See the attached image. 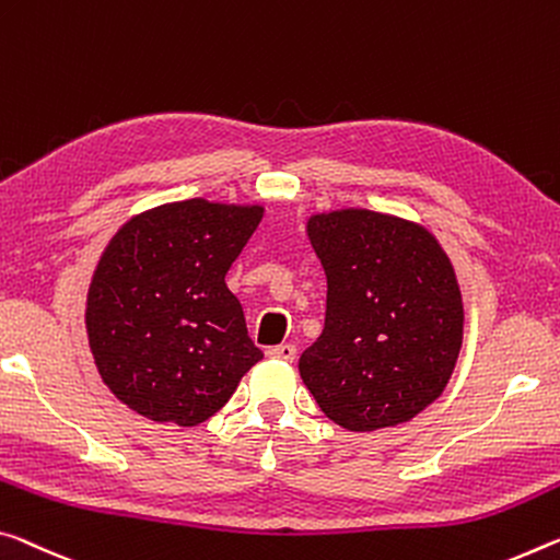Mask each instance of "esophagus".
<instances>
[{"label":"esophagus","instance_id":"obj_1","mask_svg":"<svg viewBox=\"0 0 560 560\" xmlns=\"http://www.w3.org/2000/svg\"><path fill=\"white\" fill-rule=\"evenodd\" d=\"M269 357H271V359H279V361H294V359H296V346H294V343L271 346Z\"/></svg>","mask_w":560,"mask_h":560}]
</instances>
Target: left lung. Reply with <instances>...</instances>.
I'll list each match as a JSON object with an SVG mask.
<instances>
[{
	"label": "left lung",
	"instance_id": "obj_1",
	"mask_svg": "<svg viewBox=\"0 0 560 560\" xmlns=\"http://www.w3.org/2000/svg\"><path fill=\"white\" fill-rule=\"evenodd\" d=\"M306 234L326 271L324 331L299 359L306 388L346 431L411 421L464 341L454 264L429 229L381 211H324Z\"/></svg>",
	"mask_w": 560,
	"mask_h": 560
}]
</instances>
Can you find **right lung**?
<instances>
[{"mask_svg":"<svg viewBox=\"0 0 560 560\" xmlns=\"http://www.w3.org/2000/svg\"><path fill=\"white\" fill-rule=\"evenodd\" d=\"M261 217L259 203L172 201L131 217L106 244L86 336L102 381L131 411L203 423L264 359L224 281Z\"/></svg>","mask_w":560,"mask_h":560,"instance_id":"add662e5","label":"right lung"}]
</instances>
